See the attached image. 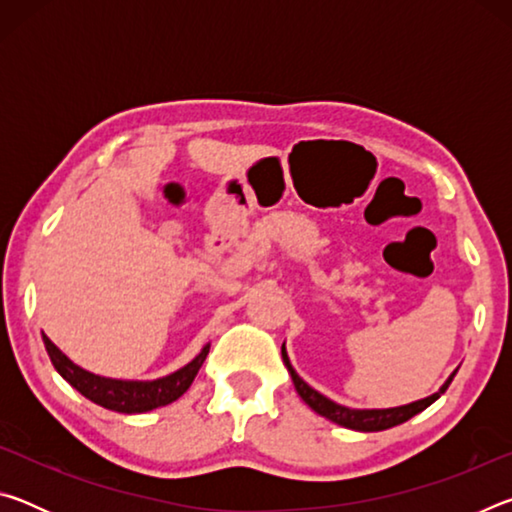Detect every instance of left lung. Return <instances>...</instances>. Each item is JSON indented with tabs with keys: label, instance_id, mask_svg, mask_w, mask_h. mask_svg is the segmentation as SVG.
<instances>
[{
	"label": "left lung",
	"instance_id": "obj_1",
	"mask_svg": "<svg viewBox=\"0 0 512 512\" xmlns=\"http://www.w3.org/2000/svg\"><path fill=\"white\" fill-rule=\"evenodd\" d=\"M282 361L284 366H287L289 375L293 379V386H296L298 395L302 397V402H305L311 411H316L318 415H323V418L332 420L336 424H341L345 429H354V431H384V429H391L397 427V424H402L406 420H411L413 415H418L420 411L427 409L433 402L438 400L440 395L447 391V386L452 384V379L456 375V370L452 375L447 377V381L443 386L438 388L436 393L429 395V397H422V400H415L411 404H402V406H391V409H350V406H343V404H336L325 397L323 393H318L316 388H311L305 379H302L296 370H293L291 361H289V354L287 348L282 345Z\"/></svg>",
	"mask_w": 512,
	"mask_h": 512
}]
</instances>
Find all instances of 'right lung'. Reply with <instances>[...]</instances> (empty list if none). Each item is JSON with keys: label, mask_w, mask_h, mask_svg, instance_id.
I'll return each mask as SVG.
<instances>
[{"label": "right lung", "mask_w": 512, "mask_h": 512, "mask_svg": "<svg viewBox=\"0 0 512 512\" xmlns=\"http://www.w3.org/2000/svg\"><path fill=\"white\" fill-rule=\"evenodd\" d=\"M45 348L51 363L58 370V375L63 377L69 386L76 388L83 397H88L90 402L103 406L108 411L117 413H146L158 409V406H167L176 402L178 397L187 393V388L192 386L194 377L201 370L203 361L210 352V343L203 345V350L196 357L176 372H171L167 377L160 379H112L101 377L94 372L85 370L67 357L65 352H60L47 334H42Z\"/></svg>", "instance_id": "right-lung-1"}]
</instances>
